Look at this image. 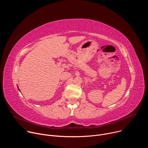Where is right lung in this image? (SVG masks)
<instances>
[{
  "instance_id": "obj_1",
  "label": "right lung",
  "mask_w": 148,
  "mask_h": 148,
  "mask_svg": "<svg viewBox=\"0 0 148 148\" xmlns=\"http://www.w3.org/2000/svg\"><path fill=\"white\" fill-rule=\"evenodd\" d=\"M18 90H19V91H20V90H19V88H18Z\"/></svg>"
}]
</instances>
